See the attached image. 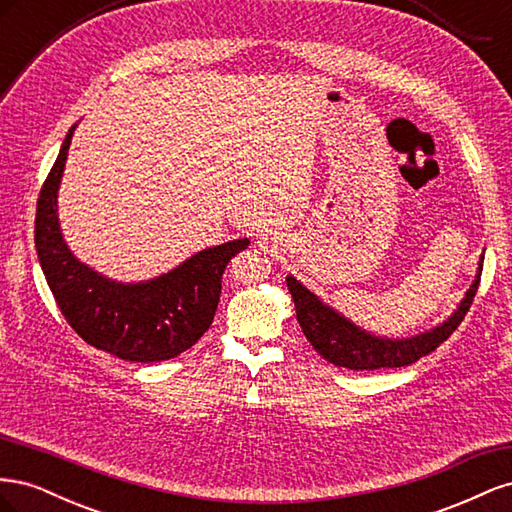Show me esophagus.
I'll use <instances>...</instances> for the list:
<instances>
[{
  "label": "esophagus",
  "mask_w": 512,
  "mask_h": 512,
  "mask_svg": "<svg viewBox=\"0 0 512 512\" xmlns=\"http://www.w3.org/2000/svg\"><path fill=\"white\" fill-rule=\"evenodd\" d=\"M258 243H260V247H267V245H269V237H267V235H260V237H258Z\"/></svg>",
  "instance_id": "1"
}]
</instances>
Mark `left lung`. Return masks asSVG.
<instances>
[{"instance_id":"1","label":"left lung","mask_w":512,"mask_h":512,"mask_svg":"<svg viewBox=\"0 0 512 512\" xmlns=\"http://www.w3.org/2000/svg\"><path fill=\"white\" fill-rule=\"evenodd\" d=\"M480 271H483V267H480ZM480 271L457 312L442 327L412 339H380L369 335L359 327H354L352 322H348L337 312H333L331 307L322 305L316 299V294L301 286L294 277H288L286 284L292 294L294 309H297L301 331L322 359L337 367L371 371L380 367L412 365L436 350L442 342H446L468 314L480 284Z\"/></svg>"}]
</instances>
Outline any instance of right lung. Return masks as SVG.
Instances as JSON below:
<instances>
[{
	"label": "right lung",
	"instance_id": "right-lung-1",
	"mask_svg": "<svg viewBox=\"0 0 512 512\" xmlns=\"http://www.w3.org/2000/svg\"><path fill=\"white\" fill-rule=\"evenodd\" d=\"M72 132L74 128L42 183L36 207L34 241L46 284L61 316L89 346L130 363L173 359L211 327L220 303L222 273L250 241L209 247L147 284L123 286L104 280L70 254L59 232L57 188Z\"/></svg>",
	"mask_w": 512,
	"mask_h": 512
}]
</instances>
